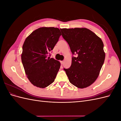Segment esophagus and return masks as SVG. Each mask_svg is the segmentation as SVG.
Masks as SVG:
<instances>
[{"label":"esophagus","instance_id":"obj_1","mask_svg":"<svg viewBox=\"0 0 121 121\" xmlns=\"http://www.w3.org/2000/svg\"><path fill=\"white\" fill-rule=\"evenodd\" d=\"M60 62L61 64L62 65V64H64V61H60Z\"/></svg>","mask_w":121,"mask_h":121}]
</instances>
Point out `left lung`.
Here are the masks:
<instances>
[{
  "label": "left lung",
  "mask_w": 121,
  "mask_h": 121,
  "mask_svg": "<svg viewBox=\"0 0 121 121\" xmlns=\"http://www.w3.org/2000/svg\"><path fill=\"white\" fill-rule=\"evenodd\" d=\"M62 36L71 52V66L64 69L71 84L79 88L90 86L98 78L104 63L105 54L100 38L85 28L60 29Z\"/></svg>",
  "instance_id": "8db88e82"
}]
</instances>
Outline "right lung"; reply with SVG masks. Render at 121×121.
I'll return each instance as SVG.
<instances>
[{
    "mask_svg": "<svg viewBox=\"0 0 121 121\" xmlns=\"http://www.w3.org/2000/svg\"><path fill=\"white\" fill-rule=\"evenodd\" d=\"M60 35L57 28L41 27L25 39L21 59L27 78L34 86L44 88L54 82L60 63L47 56Z\"/></svg>",
    "mask_w": 121,
    "mask_h": 121,
    "instance_id": "1",
    "label": "right lung"
}]
</instances>
